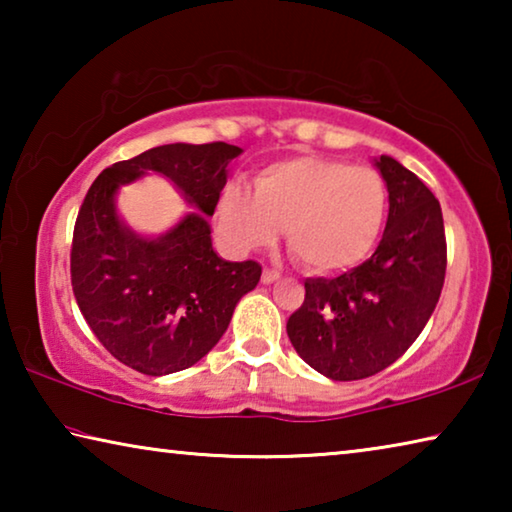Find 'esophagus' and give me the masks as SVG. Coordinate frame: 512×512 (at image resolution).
Instances as JSON below:
<instances>
[{"instance_id": "esophagus-1", "label": "esophagus", "mask_w": 512, "mask_h": 512, "mask_svg": "<svg viewBox=\"0 0 512 512\" xmlns=\"http://www.w3.org/2000/svg\"><path fill=\"white\" fill-rule=\"evenodd\" d=\"M275 280H280V273H277L275 268H264V271H262V282L264 284H273Z\"/></svg>"}]
</instances>
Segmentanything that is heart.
Listing matches in <instances>:
<instances>
[{"label": "heart", "instance_id": "heart-1", "mask_svg": "<svg viewBox=\"0 0 512 512\" xmlns=\"http://www.w3.org/2000/svg\"><path fill=\"white\" fill-rule=\"evenodd\" d=\"M388 205L375 169L296 155L255 178V194L235 185L221 198V221L244 248L266 246L284 225L293 259L311 273H336L359 264L381 232Z\"/></svg>", "mask_w": 512, "mask_h": 512}]
</instances>
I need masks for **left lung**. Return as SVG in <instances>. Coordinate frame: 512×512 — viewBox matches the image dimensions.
Returning a JSON list of instances; mask_svg holds the SVG:
<instances>
[{
  "mask_svg": "<svg viewBox=\"0 0 512 512\" xmlns=\"http://www.w3.org/2000/svg\"><path fill=\"white\" fill-rule=\"evenodd\" d=\"M388 221L375 253L332 280H305V302L287 320L293 348L334 381L377 375L411 348L438 305L447 271L440 203L431 189L381 155Z\"/></svg>",
  "mask_w": 512,
  "mask_h": 512,
  "instance_id": "left-lung-1",
  "label": "left lung"
}]
</instances>
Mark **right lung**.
Masks as SVG:
<instances>
[{
    "label": "right lung",
    "mask_w": 512,
    "mask_h": 512,
    "mask_svg": "<svg viewBox=\"0 0 512 512\" xmlns=\"http://www.w3.org/2000/svg\"><path fill=\"white\" fill-rule=\"evenodd\" d=\"M239 155L225 142L155 146L103 169L85 194L69 253L74 298L124 366L151 377L194 366L219 343L241 296L257 287L262 266L225 262L207 225ZM146 170L167 175L202 210L158 240L135 236L114 210L118 185Z\"/></svg>",
    "instance_id": "obj_1"
}]
</instances>
